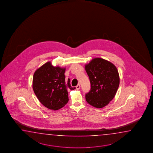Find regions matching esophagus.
<instances>
[{"label": "esophagus", "instance_id": "1", "mask_svg": "<svg viewBox=\"0 0 153 153\" xmlns=\"http://www.w3.org/2000/svg\"><path fill=\"white\" fill-rule=\"evenodd\" d=\"M80 88V85L78 84L76 86V90H79Z\"/></svg>", "mask_w": 153, "mask_h": 153}]
</instances>
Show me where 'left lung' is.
<instances>
[{
  "label": "left lung",
  "instance_id": "obj_1",
  "mask_svg": "<svg viewBox=\"0 0 153 153\" xmlns=\"http://www.w3.org/2000/svg\"><path fill=\"white\" fill-rule=\"evenodd\" d=\"M85 68L91 83V90L85 95L86 100L94 107H104L114 98L119 88L117 68L112 63L101 58L92 59Z\"/></svg>",
  "mask_w": 153,
  "mask_h": 153
}]
</instances>
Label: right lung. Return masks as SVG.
Instances as JSON below:
<instances>
[{"mask_svg": "<svg viewBox=\"0 0 153 153\" xmlns=\"http://www.w3.org/2000/svg\"><path fill=\"white\" fill-rule=\"evenodd\" d=\"M65 68L46 62L37 69L33 78V89L40 103L53 111L64 107L69 101L68 90H74L70 79L65 80Z\"/></svg>", "mask_w": 153, "mask_h": 153, "instance_id": "right-lung-1", "label": "right lung"}]
</instances>
